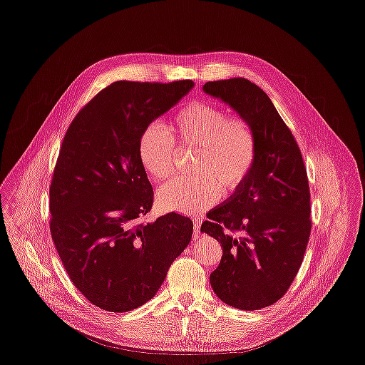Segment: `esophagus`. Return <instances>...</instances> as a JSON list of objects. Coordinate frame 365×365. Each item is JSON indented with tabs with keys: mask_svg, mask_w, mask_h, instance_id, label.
I'll list each match as a JSON object with an SVG mask.
<instances>
[{
	"mask_svg": "<svg viewBox=\"0 0 365 365\" xmlns=\"http://www.w3.org/2000/svg\"><path fill=\"white\" fill-rule=\"evenodd\" d=\"M192 220H193V232H195V235H199L200 233L202 217L200 216H195V217H192Z\"/></svg>",
	"mask_w": 365,
	"mask_h": 365,
	"instance_id": "obj_1",
	"label": "esophagus"
}]
</instances>
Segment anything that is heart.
<instances>
[{
  "instance_id": "heart-1",
  "label": "heart",
  "mask_w": 365,
  "mask_h": 365,
  "mask_svg": "<svg viewBox=\"0 0 365 365\" xmlns=\"http://www.w3.org/2000/svg\"><path fill=\"white\" fill-rule=\"evenodd\" d=\"M170 135L158 123L143 128L138 155L143 169L158 182L175 173L176 145L197 148L193 173L178 178L158 193L159 206L168 212L199 213L213 206L222 192L233 193L250 179L258 159V139L250 121L227 114L217 103L195 98L175 111Z\"/></svg>"
}]
</instances>
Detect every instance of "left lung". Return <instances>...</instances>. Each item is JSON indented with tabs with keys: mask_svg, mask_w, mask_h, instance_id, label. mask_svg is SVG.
Listing matches in <instances>:
<instances>
[{
	"mask_svg": "<svg viewBox=\"0 0 365 365\" xmlns=\"http://www.w3.org/2000/svg\"><path fill=\"white\" fill-rule=\"evenodd\" d=\"M203 90L250 121L258 139L247 183L207 213L200 230L222 245L210 285L225 304L255 311L279 301L304 261L311 193L299 146L267 93L247 78L207 81Z\"/></svg>",
	"mask_w": 365,
	"mask_h": 365,
	"instance_id": "obj_1",
	"label": "left lung"
}]
</instances>
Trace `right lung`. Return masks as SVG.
Segmentation results:
<instances>
[{
    "label": "right lung",
    "mask_w": 365,
    "mask_h": 365,
    "mask_svg": "<svg viewBox=\"0 0 365 365\" xmlns=\"http://www.w3.org/2000/svg\"><path fill=\"white\" fill-rule=\"evenodd\" d=\"M192 87V80L114 81L76 114L63 139L50 185L51 237L73 285L104 311L152 299L190 242L193 223L179 213L138 222L153 206L138 140Z\"/></svg>",
    "instance_id": "1"
}]
</instances>
